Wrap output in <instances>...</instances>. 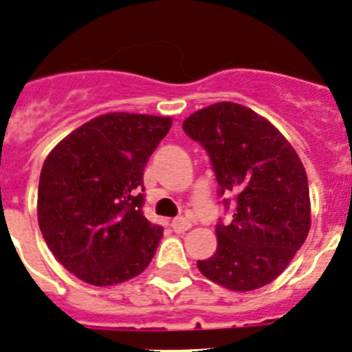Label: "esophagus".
I'll return each instance as SVG.
<instances>
[{"label": "esophagus", "instance_id": "1", "mask_svg": "<svg viewBox=\"0 0 352 352\" xmlns=\"http://www.w3.org/2000/svg\"><path fill=\"white\" fill-rule=\"evenodd\" d=\"M172 228L177 233H184V231H188L191 228V223L188 219H184V217H177V219L172 221Z\"/></svg>", "mask_w": 352, "mask_h": 352}]
</instances>
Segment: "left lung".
Here are the masks:
<instances>
[{"label": "left lung", "instance_id": "left-lung-1", "mask_svg": "<svg viewBox=\"0 0 352 352\" xmlns=\"http://www.w3.org/2000/svg\"><path fill=\"white\" fill-rule=\"evenodd\" d=\"M182 128L207 151L219 196L235 195L231 223H217V249L198 261L199 272L231 291L267 286L309 235V182L298 154L265 117L231 101L198 110ZM223 204L228 210L230 199Z\"/></svg>", "mask_w": 352, "mask_h": 352}]
</instances>
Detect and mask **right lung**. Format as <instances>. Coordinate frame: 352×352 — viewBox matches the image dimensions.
Returning a JSON list of instances; mask_svg holds the SVG:
<instances>
[{"instance_id":"add662e5","label":"right lung","mask_w":352,"mask_h":352,"mask_svg":"<svg viewBox=\"0 0 352 352\" xmlns=\"http://www.w3.org/2000/svg\"><path fill=\"white\" fill-rule=\"evenodd\" d=\"M170 117L112 112L85 122L47 156L38 224L63 267L93 286L140 275L163 228L144 215V168Z\"/></svg>"}]
</instances>
